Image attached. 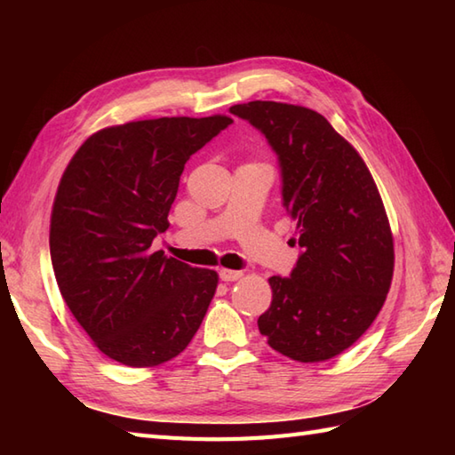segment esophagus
Wrapping results in <instances>:
<instances>
[{
  "mask_svg": "<svg viewBox=\"0 0 455 455\" xmlns=\"http://www.w3.org/2000/svg\"><path fill=\"white\" fill-rule=\"evenodd\" d=\"M219 277L222 282H236V279L243 277V272H238V269H220Z\"/></svg>",
  "mask_w": 455,
  "mask_h": 455,
  "instance_id": "1",
  "label": "esophagus"
}]
</instances>
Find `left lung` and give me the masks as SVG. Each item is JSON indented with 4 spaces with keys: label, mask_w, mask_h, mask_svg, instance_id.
I'll return each mask as SVG.
<instances>
[{
    "label": "left lung",
    "mask_w": 455,
    "mask_h": 455,
    "mask_svg": "<svg viewBox=\"0 0 455 455\" xmlns=\"http://www.w3.org/2000/svg\"><path fill=\"white\" fill-rule=\"evenodd\" d=\"M228 111L275 152L282 203L297 220L291 243L301 246L289 277H269L274 299L259 332L291 360H331L371 326L389 293L395 254L379 191L321 113L275 101Z\"/></svg>",
    "instance_id": "obj_1"
}]
</instances>
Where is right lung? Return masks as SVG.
I'll return each mask as SVG.
<instances>
[{
	"mask_svg": "<svg viewBox=\"0 0 455 455\" xmlns=\"http://www.w3.org/2000/svg\"><path fill=\"white\" fill-rule=\"evenodd\" d=\"M230 117H162L92 134L68 164L51 219V259L76 321L111 360L158 365L196 336L212 269L152 252L186 162Z\"/></svg>",
	"mask_w": 455,
	"mask_h": 455,
	"instance_id": "right-lung-1",
	"label": "right lung"
}]
</instances>
